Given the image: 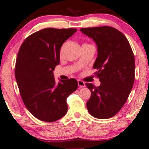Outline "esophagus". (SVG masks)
<instances>
[{"instance_id": "esophagus-1", "label": "esophagus", "mask_w": 149, "mask_h": 149, "mask_svg": "<svg viewBox=\"0 0 149 149\" xmlns=\"http://www.w3.org/2000/svg\"><path fill=\"white\" fill-rule=\"evenodd\" d=\"M78 85L80 87H85V82L81 81V80H79L78 81Z\"/></svg>"}]
</instances>
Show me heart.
<instances>
[{
	"mask_svg": "<svg viewBox=\"0 0 149 149\" xmlns=\"http://www.w3.org/2000/svg\"><path fill=\"white\" fill-rule=\"evenodd\" d=\"M83 45H89V44H83Z\"/></svg>",
	"mask_w": 149,
	"mask_h": 149,
	"instance_id": "b5f03b06",
	"label": "heart"
}]
</instances>
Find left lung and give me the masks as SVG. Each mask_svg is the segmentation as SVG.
<instances>
[{
	"label": "left lung",
	"mask_w": 149,
	"mask_h": 149,
	"mask_svg": "<svg viewBox=\"0 0 149 149\" xmlns=\"http://www.w3.org/2000/svg\"><path fill=\"white\" fill-rule=\"evenodd\" d=\"M97 46V58L93 68L99 87L86 83L91 91L87 102L88 111L99 119L116 115L128 100L134 82L135 60L132 48L124 34L109 26L82 28Z\"/></svg>",
	"instance_id": "1"
}]
</instances>
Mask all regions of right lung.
I'll list each match as a JSON object with an SVG mask.
<instances>
[{
    "mask_svg": "<svg viewBox=\"0 0 149 149\" xmlns=\"http://www.w3.org/2000/svg\"><path fill=\"white\" fill-rule=\"evenodd\" d=\"M77 29L46 28L32 33L19 48L15 74L21 99L33 116L53 122L67 112L66 99L76 91L74 79L56 83L53 70L60 63V50Z\"/></svg>",
    "mask_w": 149,
    "mask_h": 149,
    "instance_id": "1",
    "label": "right lung"
}]
</instances>
